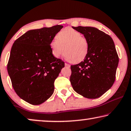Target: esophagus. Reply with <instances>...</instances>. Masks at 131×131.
<instances>
[{
  "mask_svg": "<svg viewBox=\"0 0 131 131\" xmlns=\"http://www.w3.org/2000/svg\"><path fill=\"white\" fill-rule=\"evenodd\" d=\"M65 66H66V67H67V68H70V64H67V63H65Z\"/></svg>",
  "mask_w": 131,
  "mask_h": 131,
  "instance_id": "obj_1",
  "label": "esophagus"
}]
</instances>
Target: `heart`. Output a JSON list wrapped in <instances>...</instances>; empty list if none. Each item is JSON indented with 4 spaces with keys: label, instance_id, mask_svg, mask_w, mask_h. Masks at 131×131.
I'll return each instance as SVG.
<instances>
[{
    "label": "heart",
    "instance_id": "1",
    "mask_svg": "<svg viewBox=\"0 0 131 131\" xmlns=\"http://www.w3.org/2000/svg\"><path fill=\"white\" fill-rule=\"evenodd\" d=\"M52 54L57 58L65 53V57L73 63H79L86 58L89 52L88 39L72 28H66L56 35L50 43Z\"/></svg>",
    "mask_w": 131,
    "mask_h": 131
}]
</instances>
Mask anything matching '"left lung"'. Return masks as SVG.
<instances>
[{
  "mask_svg": "<svg viewBox=\"0 0 131 131\" xmlns=\"http://www.w3.org/2000/svg\"><path fill=\"white\" fill-rule=\"evenodd\" d=\"M72 28L88 39L89 48L84 61L71 66L70 82L74 90L83 97L98 98L115 82L119 62L115 43L109 35L96 28Z\"/></svg>",
  "mask_w": 131,
  "mask_h": 131,
  "instance_id": "1",
  "label": "left lung"
}]
</instances>
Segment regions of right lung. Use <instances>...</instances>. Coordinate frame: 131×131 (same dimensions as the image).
<instances>
[{"label": "right lung", "instance_id": "1", "mask_svg": "<svg viewBox=\"0 0 131 131\" xmlns=\"http://www.w3.org/2000/svg\"><path fill=\"white\" fill-rule=\"evenodd\" d=\"M62 25L30 30L15 41L7 66L12 87L19 97L38 105L51 97L64 62L52 54L50 43Z\"/></svg>", "mask_w": 131, "mask_h": 131}]
</instances>
